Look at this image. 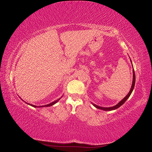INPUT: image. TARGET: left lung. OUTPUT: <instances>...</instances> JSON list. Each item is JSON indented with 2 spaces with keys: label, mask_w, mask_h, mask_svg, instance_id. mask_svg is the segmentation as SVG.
I'll list each match as a JSON object with an SVG mask.
<instances>
[{
  "label": "left lung",
  "mask_w": 152,
  "mask_h": 152,
  "mask_svg": "<svg viewBox=\"0 0 152 152\" xmlns=\"http://www.w3.org/2000/svg\"><path fill=\"white\" fill-rule=\"evenodd\" d=\"M135 82H136V76H135L134 70H133V82H132V85L131 89H130V90H129V92L128 94V95H127L126 97L123 99V100H121L120 102L118 103L117 105H115V106H113V107H103L98 106H97V105L94 104H93V105L96 107V108H98V109H100V110H105V111H110V110H115V109L118 108V107L122 106L123 104L125 103V102L127 100H128V98L129 97V96L131 95L132 91H133V90H134V86H135Z\"/></svg>",
  "instance_id": "8db88e82"
}]
</instances>
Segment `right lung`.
I'll return each instance as SVG.
<instances>
[{
  "instance_id": "right-lung-1",
  "label": "right lung",
  "mask_w": 152,
  "mask_h": 152,
  "mask_svg": "<svg viewBox=\"0 0 152 152\" xmlns=\"http://www.w3.org/2000/svg\"><path fill=\"white\" fill-rule=\"evenodd\" d=\"M59 100H60V98H59V99H58L57 100L54 101V102H52V103H50V104H47V105H45V106H39V107H48V106H52V105H54V104H56L58 101H59ZM29 105H30V106H32L34 107H38V106H34V105H32V104H29Z\"/></svg>"
}]
</instances>
